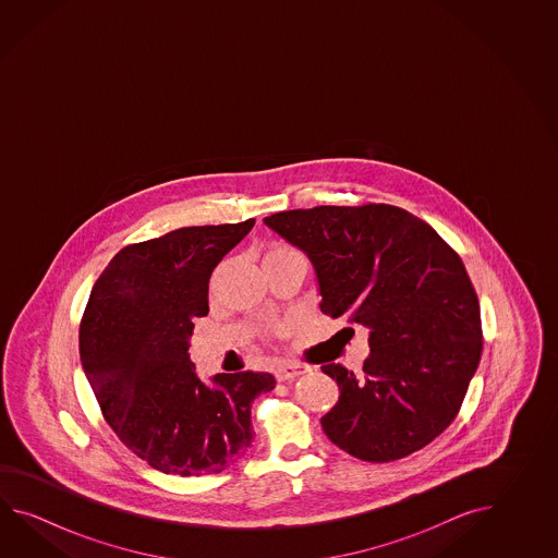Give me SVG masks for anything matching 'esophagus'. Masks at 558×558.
Wrapping results in <instances>:
<instances>
[{
  "label": "esophagus",
  "mask_w": 558,
  "mask_h": 558,
  "mask_svg": "<svg viewBox=\"0 0 558 558\" xmlns=\"http://www.w3.org/2000/svg\"><path fill=\"white\" fill-rule=\"evenodd\" d=\"M305 373H307V367H301V365H295V363H279L275 367V379L293 380L296 377H301V375H305Z\"/></svg>",
  "instance_id": "obj_1"
}]
</instances>
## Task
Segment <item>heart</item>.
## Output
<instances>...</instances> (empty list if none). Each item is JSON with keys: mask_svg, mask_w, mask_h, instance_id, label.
Returning <instances> with one entry per match:
<instances>
[{"mask_svg": "<svg viewBox=\"0 0 558 558\" xmlns=\"http://www.w3.org/2000/svg\"><path fill=\"white\" fill-rule=\"evenodd\" d=\"M291 247H284V245H279V247H274V250L269 251L265 257H274V255H283V253H291Z\"/></svg>", "mask_w": 558, "mask_h": 558, "instance_id": "b5f03b06", "label": "heart"}]
</instances>
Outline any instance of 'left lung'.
Masks as SVG:
<instances>
[{"label":"left lung","instance_id":"obj_1","mask_svg":"<svg viewBox=\"0 0 558 558\" xmlns=\"http://www.w3.org/2000/svg\"><path fill=\"white\" fill-rule=\"evenodd\" d=\"M303 251L319 307L367 327L356 375L339 363V401L320 418L343 451L389 463L437 439L463 404L483 353L481 307L461 257L433 227L395 205H319L265 217Z\"/></svg>","mask_w":558,"mask_h":558}]
</instances>
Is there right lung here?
<instances>
[{
  "mask_svg": "<svg viewBox=\"0 0 558 558\" xmlns=\"http://www.w3.org/2000/svg\"><path fill=\"white\" fill-rule=\"evenodd\" d=\"M255 226L181 227L119 251L95 281L80 356L109 427L157 471L221 473L253 442L251 403L269 373H219L207 387L190 359L193 319L209 313L217 263Z\"/></svg>",
  "mask_w": 558,
  "mask_h": 558,
  "instance_id": "right-lung-1",
  "label": "right lung"
}]
</instances>
